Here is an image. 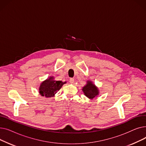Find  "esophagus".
<instances>
[{"label": "esophagus", "instance_id": "34e87169", "mask_svg": "<svg viewBox=\"0 0 146 146\" xmlns=\"http://www.w3.org/2000/svg\"><path fill=\"white\" fill-rule=\"evenodd\" d=\"M69 82H70V83L73 84V83L74 82V79H73V78H70V80H69Z\"/></svg>", "mask_w": 146, "mask_h": 146}]
</instances>
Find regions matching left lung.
Returning a JSON list of instances; mask_svg holds the SVG:
<instances>
[{
  "instance_id": "1",
  "label": "left lung",
  "mask_w": 146,
  "mask_h": 146,
  "mask_svg": "<svg viewBox=\"0 0 146 146\" xmlns=\"http://www.w3.org/2000/svg\"><path fill=\"white\" fill-rule=\"evenodd\" d=\"M82 90L85 95L90 99L94 98L99 94L98 88L90 81L88 82V84L83 88Z\"/></svg>"
}]
</instances>
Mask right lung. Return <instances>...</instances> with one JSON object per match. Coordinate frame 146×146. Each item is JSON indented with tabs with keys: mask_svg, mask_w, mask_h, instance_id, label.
<instances>
[{
	"mask_svg": "<svg viewBox=\"0 0 146 146\" xmlns=\"http://www.w3.org/2000/svg\"><path fill=\"white\" fill-rule=\"evenodd\" d=\"M52 77L44 81L40 85L39 90L40 94L42 96L51 98L54 96L58 90L63 86L65 83L61 81H56L53 80Z\"/></svg>",
	"mask_w": 146,
	"mask_h": 146,
	"instance_id": "obj_1",
	"label": "right lung"
}]
</instances>
